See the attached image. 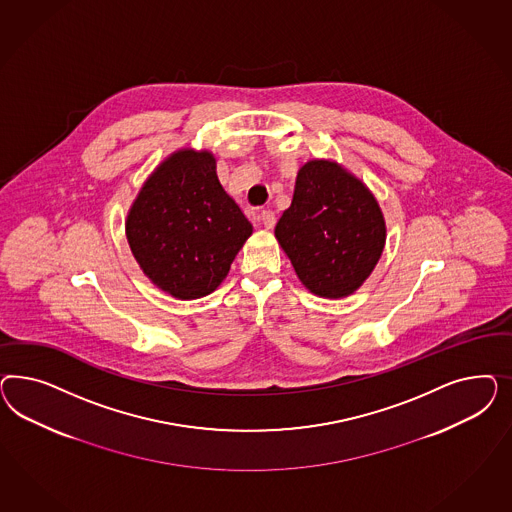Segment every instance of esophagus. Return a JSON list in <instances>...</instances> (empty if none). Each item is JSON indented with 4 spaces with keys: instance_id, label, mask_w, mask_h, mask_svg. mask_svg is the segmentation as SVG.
<instances>
[{
    "instance_id": "obj_1",
    "label": "esophagus",
    "mask_w": 512,
    "mask_h": 512,
    "mask_svg": "<svg viewBox=\"0 0 512 512\" xmlns=\"http://www.w3.org/2000/svg\"><path fill=\"white\" fill-rule=\"evenodd\" d=\"M259 221L263 223L266 229H272L276 225V214L272 210H261L259 212Z\"/></svg>"
}]
</instances>
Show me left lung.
<instances>
[{"label":"left lung","instance_id":"8db88e82","mask_svg":"<svg viewBox=\"0 0 512 512\" xmlns=\"http://www.w3.org/2000/svg\"><path fill=\"white\" fill-rule=\"evenodd\" d=\"M276 238L311 293L341 298L372 274L387 229L368 187L340 165L315 159L298 171Z\"/></svg>","mask_w":512,"mask_h":512}]
</instances>
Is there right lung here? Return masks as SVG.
Segmentation results:
<instances>
[{
  "label": "right lung",
  "mask_w": 512,
  "mask_h": 512,
  "mask_svg": "<svg viewBox=\"0 0 512 512\" xmlns=\"http://www.w3.org/2000/svg\"><path fill=\"white\" fill-rule=\"evenodd\" d=\"M125 233L159 289L193 300L216 291L253 227L219 184L214 155L182 150L146 180Z\"/></svg>",
  "instance_id": "obj_1"
}]
</instances>
